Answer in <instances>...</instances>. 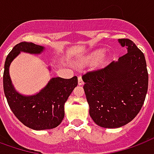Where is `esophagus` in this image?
<instances>
[{"label":"esophagus","mask_w":154,"mask_h":154,"mask_svg":"<svg viewBox=\"0 0 154 154\" xmlns=\"http://www.w3.org/2000/svg\"><path fill=\"white\" fill-rule=\"evenodd\" d=\"M78 84H79V85H84V81H83V79H82L81 76H79Z\"/></svg>","instance_id":"34e87169"}]
</instances>
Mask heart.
Instances as JSON below:
<instances>
[{"label":"heart","instance_id":"obj_1","mask_svg":"<svg viewBox=\"0 0 154 154\" xmlns=\"http://www.w3.org/2000/svg\"><path fill=\"white\" fill-rule=\"evenodd\" d=\"M105 56V51L103 50H97V51H94L89 56V60H94V61H97L103 59Z\"/></svg>","mask_w":154,"mask_h":154}]
</instances>
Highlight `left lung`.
Masks as SVG:
<instances>
[{
  "mask_svg": "<svg viewBox=\"0 0 154 154\" xmlns=\"http://www.w3.org/2000/svg\"><path fill=\"white\" fill-rule=\"evenodd\" d=\"M118 42L127 53L82 76L89 115L103 128H119L131 122L140 112L148 91L144 55L130 39Z\"/></svg>",
  "mask_w": 154,
  "mask_h": 154,
  "instance_id": "left-lung-1",
  "label": "left lung"
}]
</instances>
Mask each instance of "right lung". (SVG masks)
<instances>
[{"label":"right lung","instance_id":"1","mask_svg":"<svg viewBox=\"0 0 154 154\" xmlns=\"http://www.w3.org/2000/svg\"><path fill=\"white\" fill-rule=\"evenodd\" d=\"M44 49L42 46L27 42L15 45L5 59L3 75L4 93L11 111L24 125L35 131L53 129L61 123L65 103L78 85L76 76L71 79L57 77L51 78L34 95H23L15 90L9 72L11 62L20 52L38 55Z\"/></svg>","mask_w":154,"mask_h":154}]
</instances>
